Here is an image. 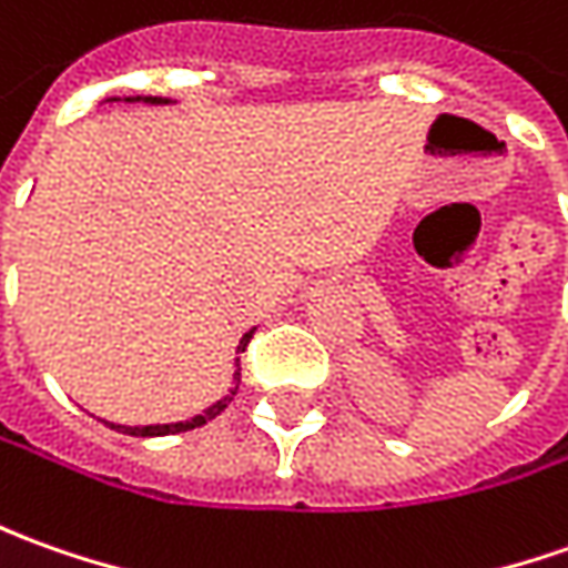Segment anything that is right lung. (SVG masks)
Masks as SVG:
<instances>
[{
    "instance_id": "add662e5",
    "label": "right lung",
    "mask_w": 568,
    "mask_h": 568,
    "mask_svg": "<svg viewBox=\"0 0 568 568\" xmlns=\"http://www.w3.org/2000/svg\"><path fill=\"white\" fill-rule=\"evenodd\" d=\"M108 102H145V105H171V99H161V95H123V99H108ZM254 329L242 335V342H239V348L235 354H242V351L248 348V342H252ZM239 382H242V366H239V357H235V373H233V385H230V392L214 400L207 410H202L199 416H192V419H183V423H164V426H118V423H108L114 432H121V435H133V438H158V435H176V432H189V429H199L204 423H211L214 416H220L230 404H233L235 392H239ZM105 423V419H102Z\"/></svg>"
}]
</instances>
